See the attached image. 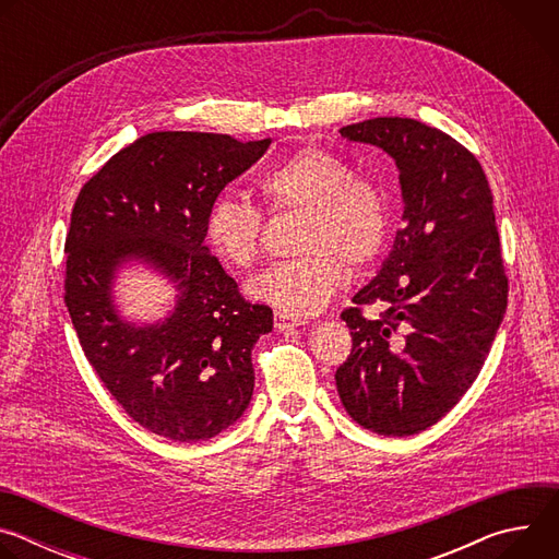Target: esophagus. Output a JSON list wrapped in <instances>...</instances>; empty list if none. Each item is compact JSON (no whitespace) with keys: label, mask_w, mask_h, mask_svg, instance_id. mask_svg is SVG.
<instances>
[{"label":"esophagus","mask_w":559,"mask_h":559,"mask_svg":"<svg viewBox=\"0 0 559 559\" xmlns=\"http://www.w3.org/2000/svg\"><path fill=\"white\" fill-rule=\"evenodd\" d=\"M298 325H302L300 318H289V316H285L281 311L274 313V330L276 332H285V330H292V328H298Z\"/></svg>","instance_id":"obj_1"}]
</instances>
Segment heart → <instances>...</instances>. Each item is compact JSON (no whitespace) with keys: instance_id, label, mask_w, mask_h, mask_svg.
<instances>
[{"instance_id":"obj_1","label":"heart","mask_w":559,"mask_h":559,"mask_svg":"<svg viewBox=\"0 0 559 559\" xmlns=\"http://www.w3.org/2000/svg\"><path fill=\"white\" fill-rule=\"evenodd\" d=\"M272 212L305 214L298 227L296 261L274 265L248 283V294L285 316L323 311L347 281V265L365 267L384 248L389 229L382 192L341 156L323 147H302L259 181ZM203 234L221 263L248 270L261 257L263 216L246 199L218 194L205 214Z\"/></svg>"}]
</instances>
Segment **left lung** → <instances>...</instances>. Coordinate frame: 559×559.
I'll return each instance as SVG.
<instances>
[{
	"label": "left lung",
	"instance_id": "8db88e82",
	"mask_svg": "<svg viewBox=\"0 0 559 559\" xmlns=\"http://www.w3.org/2000/svg\"><path fill=\"white\" fill-rule=\"evenodd\" d=\"M341 134L393 158L405 227L376 278L341 313L354 345L336 386L360 427L414 436L457 405L507 311L493 194L464 145L416 119L376 117ZM371 301L385 307L378 322L361 316Z\"/></svg>",
	"mask_w": 559,
	"mask_h": 559
}]
</instances>
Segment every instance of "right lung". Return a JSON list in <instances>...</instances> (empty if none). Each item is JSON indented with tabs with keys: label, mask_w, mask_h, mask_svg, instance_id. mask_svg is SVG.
Listing matches in <instances>:
<instances>
[{
	"label": "right lung",
	"mask_w": 559,
	"mask_h": 559,
	"mask_svg": "<svg viewBox=\"0 0 559 559\" xmlns=\"http://www.w3.org/2000/svg\"><path fill=\"white\" fill-rule=\"evenodd\" d=\"M272 139L150 132L119 150L79 192L66 236V307L104 386L143 429L199 442L243 416L254 391L252 349L272 332L267 305L248 302L205 246L221 190ZM143 262L178 289L164 322L136 326L114 302L116 272Z\"/></svg>",
	"instance_id": "add662e5"
}]
</instances>
